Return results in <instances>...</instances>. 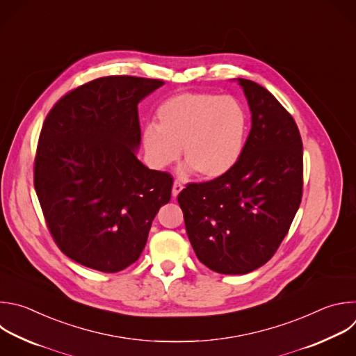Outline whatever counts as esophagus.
<instances>
[{
	"mask_svg": "<svg viewBox=\"0 0 356 356\" xmlns=\"http://www.w3.org/2000/svg\"><path fill=\"white\" fill-rule=\"evenodd\" d=\"M181 190H183V184H181L179 180H175V183H173V190H172L173 197L176 198Z\"/></svg>",
	"mask_w": 356,
	"mask_h": 356,
	"instance_id": "obj_1",
	"label": "esophagus"
}]
</instances>
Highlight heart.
Instances as JSON below:
<instances>
[{
	"mask_svg": "<svg viewBox=\"0 0 356 356\" xmlns=\"http://www.w3.org/2000/svg\"><path fill=\"white\" fill-rule=\"evenodd\" d=\"M156 120L158 126L147 124L141 136L147 159L156 169L176 162L183 148L184 173L197 170L204 179H218L243 155L249 117L232 96L177 93L161 103Z\"/></svg>",
	"mask_w": 356,
	"mask_h": 356,
	"instance_id": "b5f03b06",
	"label": "heart"
}]
</instances>
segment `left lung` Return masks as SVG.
Masks as SVG:
<instances>
[{"mask_svg":"<svg viewBox=\"0 0 356 356\" xmlns=\"http://www.w3.org/2000/svg\"><path fill=\"white\" fill-rule=\"evenodd\" d=\"M238 81L252 111L242 158L226 175L187 184L177 197L198 260L230 275L248 274L274 256L303 190V145L292 115L261 85Z\"/></svg>","mask_w":356,"mask_h":356,"instance_id":"8db88e82","label":"left lung"}]
</instances>
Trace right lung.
Instances as JSON below:
<instances>
[{"label": "right lung", "instance_id": "add662e5", "mask_svg": "<svg viewBox=\"0 0 356 356\" xmlns=\"http://www.w3.org/2000/svg\"><path fill=\"white\" fill-rule=\"evenodd\" d=\"M159 79L111 75L64 95L43 123L35 188L58 249L71 260L118 273L138 260L173 177L136 156L138 103Z\"/></svg>", "mask_w": 356, "mask_h": 356}]
</instances>
